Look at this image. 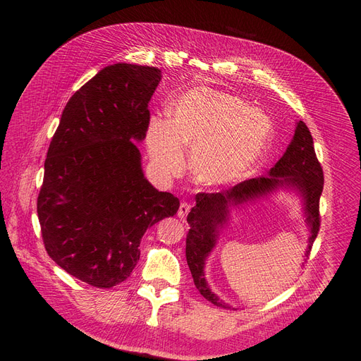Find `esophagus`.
<instances>
[{"mask_svg": "<svg viewBox=\"0 0 361 361\" xmlns=\"http://www.w3.org/2000/svg\"><path fill=\"white\" fill-rule=\"evenodd\" d=\"M190 209H192L190 203L183 202V203L180 204V207H178V212H177L178 218H181V219H185V216H187V214H188V212H190Z\"/></svg>", "mask_w": 361, "mask_h": 361, "instance_id": "esophagus-1", "label": "esophagus"}]
</instances>
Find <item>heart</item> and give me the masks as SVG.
<instances>
[{
	"label": "heart",
	"instance_id": "b5f03b06",
	"mask_svg": "<svg viewBox=\"0 0 361 361\" xmlns=\"http://www.w3.org/2000/svg\"><path fill=\"white\" fill-rule=\"evenodd\" d=\"M272 123L237 97L195 89L154 118L147 130L152 161L165 177L184 169L183 147H193V174L202 184L226 185L250 176L272 140Z\"/></svg>",
	"mask_w": 361,
	"mask_h": 361
}]
</instances>
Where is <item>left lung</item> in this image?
<instances>
[{
	"label": "left lung",
	"instance_id": "8db88e82",
	"mask_svg": "<svg viewBox=\"0 0 361 361\" xmlns=\"http://www.w3.org/2000/svg\"><path fill=\"white\" fill-rule=\"evenodd\" d=\"M294 187L305 199V212L310 226V238L306 257L309 259L313 241L320 226L319 200L324 190V169L317 161L313 137L306 123L298 121L294 137L282 158L271 168L269 176L245 180L230 190L219 193H197L196 206L187 215L190 230L185 238V257L195 286L199 293L215 306L226 307L207 287L203 268L207 255L214 249L219 226L228 219V207L268 195L279 185Z\"/></svg>",
	"mask_w": 361,
	"mask_h": 361
}]
</instances>
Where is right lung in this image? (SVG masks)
Masks as SVG:
<instances>
[{
    "mask_svg": "<svg viewBox=\"0 0 361 361\" xmlns=\"http://www.w3.org/2000/svg\"><path fill=\"white\" fill-rule=\"evenodd\" d=\"M159 82L157 67L102 68L70 98L48 147L37 196L45 250L92 287L126 281L146 230L180 207L145 178L135 143L146 137Z\"/></svg>",
    "mask_w": 361,
    "mask_h": 361,
    "instance_id": "right-lung-1",
    "label": "right lung"
}]
</instances>
